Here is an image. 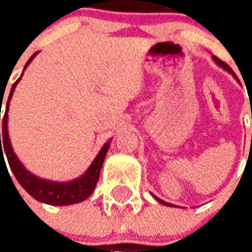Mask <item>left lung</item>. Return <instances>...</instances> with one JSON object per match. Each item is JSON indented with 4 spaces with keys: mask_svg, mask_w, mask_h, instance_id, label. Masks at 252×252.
I'll list each match as a JSON object with an SVG mask.
<instances>
[{
    "mask_svg": "<svg viewBox=\"0 0 252 252\" xmlns=\"http://www.w3.org/2000/svg\"><path fill=\"white\" fill-rule=\"evenodd\" d=\"M212 58H213V61L216 62L217 66L222 67V68H224L225 71H228V72H229V74H232L233 78H235V79H238V77H236V74H235V72L232 71V68H231V67L228 66V64H225V63L222 62V61H220V59H219V58H217V57H212ZM251 117H252V115H251ZM154 197H155V200H158L159 202H160V204H163V205H166V206H175V205H173V204H169V202H166V201L160 200V198H158L157 195H154Z\"/></svg>",
    "mask_w": 252,
    "mask_h": 252,
    "instance_id": "1",
    "label": "left lung"
}]
</instances>
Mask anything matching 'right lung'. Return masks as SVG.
Here are the masks:
<instances>
[{
	"label": "right lung",
	"mask_w": 252,
	"mask_h": 252,
	"mask_svg": "<svg viewBox=\"0 0 252 252\" xmlns=\"http://www.w3.org/2000/svg\"><path fill=\"white\" fill-rule=\"evenodd\" d=\"M36 55H37V52H35L30 58V61L25 63L24 70L28 67V64L32 62V59ZM21 77H23V74H21ZM21 77L12 85L10 93H9L8 102H6V108H5V113H3L2 117V132L0 133V162L1 159H2V162H5L3 155H6L8 163L10 166L12 171H13L16 180L19 181L20 185L23 186L35 200L40 201V202H44V204H48V205L64 206L71 205V204H77V202L86 200L89 195L93 193L94 188H95L97 182H98L99 171H101V167H102V163H104L106 153L109 150L110 140H108L102 146V148L99 150V153L97 154V157L94 158L92 164L89 166V169L81 177L75 178V180L67 181V182H57V181L44 180V178H40L37 175L32 174L31 171L25 169L24 164L20 162L17 155L14 154L8 133L9 104H10V99H12V95H13L14 89L17 86V83L20 82ZM1 98H2V95H1ZM1 105H2V102H1Z\"/></svg>",
	"instance_id": "right-lung-1"
}]
</instances>
